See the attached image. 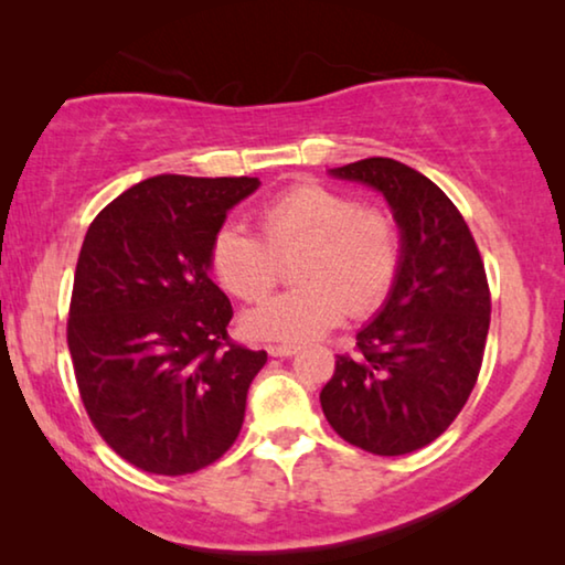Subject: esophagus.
Here are the masks:
<instances>
[{"label":"esophagus","instance_id":"1","mask_svg":"<svg viewBox=\"0 0 565 565\" xmlns=\"http://www.w3.org/2000/svg\"><path fill=\"white\" fill-rule=\"evenodd\" d=\"M300 350L298 344H269L267 352L273 354V358H292Z\"/></svg>","mask_w":565,"mask_h":565}]
</instances>
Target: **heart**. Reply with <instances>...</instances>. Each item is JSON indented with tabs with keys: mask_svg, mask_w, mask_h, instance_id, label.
<instances>
[{
	"mask_svg": "<svg viewBox=\"0 0 565 565\" xmlns=\"http://www.w3.org/2000/svg\"><path fill=\"white\" fill-rule=\"evenodd\" d=\"M259 236L223 223L211 242V269L231 296L262 300L292 262L296 288L244 316L246 334L306 342L327 334L347 313L367 319L388 303L404 267L401 226L388 211L362 205L329 184L298 182L257 207Z\"/></svg>",
	"mask_w": 565,
	"mask_h": 565,
	"instance_id": "obj_1",
	"label": "heart"
}]
</instances>
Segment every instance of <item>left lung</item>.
Returning <instances> with one entry per match:
<instances>
[{
  "mask_svg": "<svg viewBox=\"0 0 565 565\" xmlns=\"http://www.w3.org/2000/svg\"><path fill=\"white\" fill-rule=\"evenodd\" d=\"M331 174L383 192L401 226L404 267L354 354H337L323 416L365 452L422 450L462 412L481 373L491 323L481 252L452 200L416 169L370 157Z\"/></svg>",
  "mask_w": 565,
  "mask_h": 565,
  "instance_id": "obj_1",
  "label": "left lung"
}]
</instances>
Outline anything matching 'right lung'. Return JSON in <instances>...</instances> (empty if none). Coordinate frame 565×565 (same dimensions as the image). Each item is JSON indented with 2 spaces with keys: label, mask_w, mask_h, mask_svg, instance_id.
Segmentation results:
<instances>
[{
  "label": "right lung",
  "mask_w": 565,
  "mask_h": 565,
  "mask_svg": "<svg viewBox=\"0 0 565 565\" xmlns=\"http://www.w3.org/2000/svg\"><path fill=\"white\" fill-rule=\"evenodd\" d=\"M257 177L159 174L97 213L76 259L66 342L99 437L130 466L188 476L236 443L267 352L228 337L211 242Z\"/></svg>",
  "instance_id": "1"
}]
</instances>
